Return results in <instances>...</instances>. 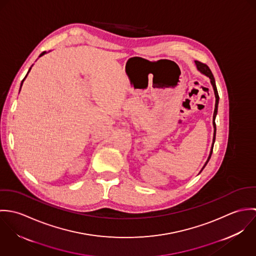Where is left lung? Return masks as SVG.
<instances>
[{
	"label": "left lung",
	"instance_id": "left-lung-1",
	"mask_svg": "<svg viewBox=\"0 0 256 256\" xmlns=\"http://www.w3.org/2000/svg\"><path fill=\"white\" fill-rule=\"evenodd\" d=\"M195 64H196V67L198 69L199 72H201L202 74H204L205 76H209L210 80H211V84L213 86V88H214V92H215V98H216V104H215V110H214V114H213V126H214V137H213V143H212V148H211V152H210V154L208 156V160L207 162H205L203 168L201 170V172L204 170V168L206 166V164H208L211 156H212V152H213V146H214V143H215V139H216V123H215V119H216V116H217V112H218V104H219V94H218V90H217V86H216V82H215V78H214V76L211 72L210 68L206 65V64H203L199 61H195Z\"/></svg>",
	"mask_w": 256,
	"mask_h": 256
}]
</instances>
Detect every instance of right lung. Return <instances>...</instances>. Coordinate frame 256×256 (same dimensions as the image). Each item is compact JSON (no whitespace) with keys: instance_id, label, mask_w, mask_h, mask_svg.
Returning a JSON list of instances; mask_svg holds the SVG:
<instances>
[{"instance_id":"1","label":"right lung","mask_w":256,"mask_h":256,"mask_svg":"<svg viewBox=\"0 0 256 256\" xmlns=\"http://www.w3.org/2000/svg\"><path fill=\"white\" fill-rule=\"evenodd\" d=\"M45 53H46V51H44V52H42V53H41V54H40V55H39V57H41V56H42V55H44V54H45ZM30 69H32V67H30V70H28V74H26V76H24V80H22V84H20V88H22V84H24V80H26V76H28V73H30Z\"/></svg>"}]
</instances>
